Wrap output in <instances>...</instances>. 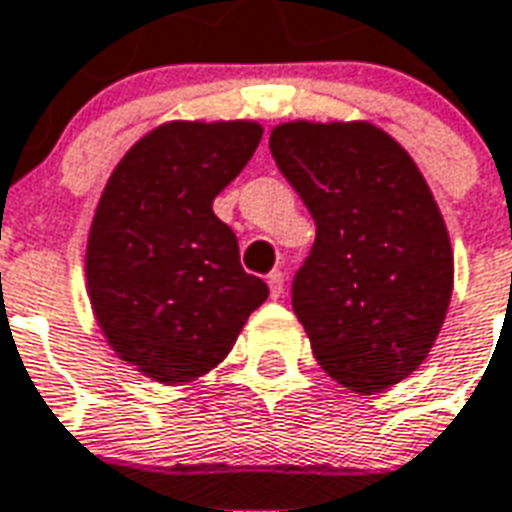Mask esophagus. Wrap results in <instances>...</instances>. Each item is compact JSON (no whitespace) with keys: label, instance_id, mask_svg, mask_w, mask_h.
<instances>
[{"label":"esophagus","instance_id":"esophagus-1","mask_svg":"<svg viewBox=\"0 0 512 512\" xmlns=\"http://www.w3.org/2000/svg\"><path fill=\"white\" fill-rule=\"evenodd\" d=\"M268 287H271V298H279L285 293V274L282 271H271L268 274Z\"/></svg>","mask_w":512,"mask_h":512}]
</instances>
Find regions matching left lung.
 I'll return each instance as SVG.
<instances>
[{
  "label": "left lung",
  "instance_id": "8db88e82",
  "mask_svg": "<svg viewBox=\"0 0 512 512\" xmlns=\"http://www.w3.org/2000/svg\"><path fill=\"white\" fill-rule=\"evenodd\" d=\"M268 146L317 227L293 279L314 358L350 391H385L429 355L453 290L450 238L429 184L366 121H290Z\"/></svg>",
  "mask_w": 512,
  "mask_h": 512
}]
</instances>
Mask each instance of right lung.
I'll return each mask as SVG.
<instances>
[{"instance_id":"1","label":"right lung","mask_w":512,"mask_h":512,"mask_svg":"<svg viewBox=\"0 0 512 512\" xmlns=\"http://www.w3.org/2000/svg\"><path fill=\"white\" fill-rule=\"evenodd\" d=\"M260 138L255 121H170L124 154L102 192L86 246L94 314L119 358L157 382L211 372L268 298L211 208Z\"/></svg>"}]
</instances>
